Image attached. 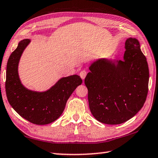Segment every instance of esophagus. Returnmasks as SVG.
<instances>
[{
	"mask_svg": "<svg viewBox=\"0 0 158 158\" xmlns=\"http://www.w3.org/2000/svg\"><path fill=\"white\" fill-rule=\"evenodd\" d=\"M80 77H81V78L82 79H84L85 78L86 75H87V71L85 70H83L82 71H81V73L79 74Z\"/></svg>",
	"mask_w": 158,
	"mask_h": 158,
	"instance_id": "obj_1",
	"label": "esophagus"
}]
</instances>
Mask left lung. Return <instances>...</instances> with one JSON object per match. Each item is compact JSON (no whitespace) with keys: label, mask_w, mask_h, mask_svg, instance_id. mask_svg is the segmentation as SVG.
Instances as JSON below:
<instances>
[{"label":"left lung","mask_w":158,"mask_h":158,"mask_svg":"<svg viewBox=\"0 0 158 158\" xmlns=\"http://www.w3.org/2000/svg\"><path fill=\"white\" fill-rule=\"evenodd\" d=\"M124 60L99 59L85 78L89 110L98 121L118 125L127 121L143 107L148 94L149 71L135 38L125 42Z\"/></svg>","instance_id":"1"}]
</instances>
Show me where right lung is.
<instances>
[{"mask_svg":"<svg viewBox=\"0 0 158 158\" xmlns=\"http://www.w3.org/2000/svg\"><path fill=\"white\" fill-rule=\"evenodd\" d=\"M29 39L18 43L7 61L5 90L11 106L20 116L35 125H46L54 122L63 113L66 102L77 86L82 83L77 75L60 79L45 92L28 89L22 84L18 75V64Z\"/></svg>","mask_w":158,"mask_h":158,"instance_id":"obj_1","label":"right lung"}]
</instances>
